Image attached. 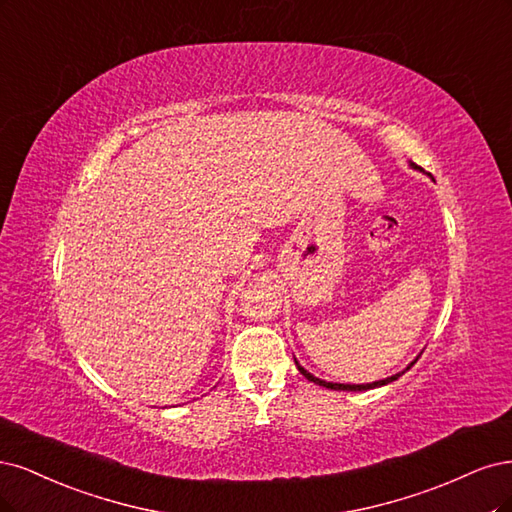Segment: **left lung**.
<instances>
[{
	"label": "left lung",
	"instance_id": "obj_1",
	"mask_svg": "<svg viewBox=\"0 0 512 512\" xmlns=\"http://www.w3.org/2000/svg\"><path fill=\"white\" fill-rule=\"evenodd\" d=\"M412 168H417L415 163H410ZM417 361V359H415ZM415 361H412V364L406 368V370H410L412 366H415ZM295 366H298V370H300V374L302 376H306L310 383H315V385H319V387H325V389H334V391H368V389H376V387H383V385H389V383H393V381H398V378L406 372V370H402V372H398V374H393V376H389V378H383V381H374V383H368V385H344V383H327V381H321V378H317V376H312L308 370H304L298 361H295Z\"/></svg>",
	"mask_w": 512,
	"mask_h": 512
}]
</instances>
